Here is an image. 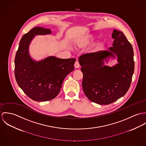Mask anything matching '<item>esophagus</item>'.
Returning a JSON list of instances; mask_svg holds the SVG:
<instances>
[{"mask_svg":"<svg viewBox=\"0 0 146 146\" xmlns=\"http://www.w3.org/2000/svg\"><path fill=\"white\" fill-rule=\"evenodd\" d=\"M80 63H79V61L78 60H76V62H75V64H74V66H75V68H79L80 67Z\"/></svg>","mask_w":146,"mask_h":146,"instance_id":"esophagus-1","label":"esophagus"}]
</instances>
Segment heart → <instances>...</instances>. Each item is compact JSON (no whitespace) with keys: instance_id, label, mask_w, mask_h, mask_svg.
Masks as SVG:
<instances>
[{"instance_id":"heart-1","label":"heart","mask_w":146,"mask_h":146,"mask_svg":"<svg viewBox=\"0 0 146 146\" xmlns=\"http://www.w3.org/2000/svg\"><path fill=\"white\" fill-rule=\"evenodd\" d=\"M95 38V37L94 36H88L87 37L82 38L78 40V41H77L76 42V44L79 47H83L93 41Z\"/></svg>"}]
</instances>
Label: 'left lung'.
<instances>
[{
  "label": "left lung",
  "instance_id": "obj_1",
  "mask_svg": "<svg viewBox=\"0 0 146 146\" xmlns=\"http://www.w3.org/2000/svg\"><path fill=\"white\" fill-rule=\"evenodd\" d=\"M112 37L113 46L109 50L117 55L118 61L113 67L103 66L104 59L114 56L109 51L87 53L79 58L84 93L100 105H109L123 97L129 88L134 70L133 49L125 36L114 30Z\"/></svg>",
  "mask_w": 146,
  "mask_h": 146
}]
</instances>
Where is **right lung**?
<instances>
[{
    "mask_svg": "<svg viewBox=\"0 0 146 146\" xmlns=\"http://www.w3.org/2000/svg\"><path fill=\"white\" fill-rule=\"evenodd\" d=\"M50 29L36 27L21 39L15 60L17 82L30 98L37 101L51 100L58 95L65 77L74 69L75 58L62 59L50 56L37 63L29 54V46L36 35L50 34Z\"/></svg>",
    "mask_w": 146,
    "mask_h": 146,
    "instance_id": "obj_1",
    "label": "right lung"
}]
</instances>
